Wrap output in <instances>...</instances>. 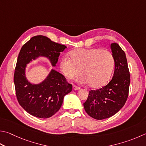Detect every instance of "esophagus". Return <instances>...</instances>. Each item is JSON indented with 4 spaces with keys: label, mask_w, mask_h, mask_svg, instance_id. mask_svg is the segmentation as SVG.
<instances>
[{
    "label": "esophagus",
    "mask_w": 146,
    "mask_h": 146,
    "mask_svg": "<svg viewBox=\"0 0 146 146\" xmlns=\"http://www.w3.org/2000/svg\"><path fill=\"white\" fill-rule=\"evenodd\" d=\"M73 89L74 90H75V91H77V90L80 89V87L76 86V85H73Z\"/></svg>",
    "instance_id": "esophagus-1"
}]
</instances>
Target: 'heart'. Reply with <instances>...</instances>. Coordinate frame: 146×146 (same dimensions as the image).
Wrapping results in <instances>:
<instances>
[{
	"label": "heart",
	"mask_w": 146,
	"mask_h": 146,
	"mask_svg": "<svg viewBox=\"0 0 146 146\" xmlns=\"http://www.w3.org/2000/svg\"><path fill=\"white\" fill-rule=\"evenodd\" d=\"M70 58L63 57L59 62L60 70L68 78L78 76L82 83L98 88L109 80L115 65L112 52L99 48H79L70 53Z\"/></svg>",
	"instance_id": "heart-1"
}]
</instances>
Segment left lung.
Returning <instances> with one entry per match:
<instances>
[{
	"label": "left lung",
	"mask_w": 146,
	"mask_h": 146,
	"mask_svg": "<svg viewBox=\"0 0 146 146\" xmlns=\"http://www.w3.org/2000/svg\"><path fill=\"white\" fill-rule=\"evenodd\" d=\"M110 48L115 59L112 80L102 88L90 91L84 103L87 114L98 120L110 117L119 112L129 94L130 73L125 53L116 43L111 44Z\"/></svg>",
	"instance_id": "obj_1"
}]
</instances>
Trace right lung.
Listing matches in <instances>:
<instances>
[{"mask_svg":"<svg viewBox=\"0 0 146 146\" xmlns=\"http://www.w3.org/2000/svg\"><path fill=\"white\" fill-rule=\"evenodd\" d=\"M66 48L39 35L33 37L21 48L14 74L16 96L19 104L31 115L44 119L52 117L59 111L64 96L72 91L73 86L64 75L55 70H52L41 84H31L25 76L26 64L39 56H45L55 66Z\"/></svg>","mask_w":146,"mask_h":146,"instance_id":"right-lung-1","label":"right lung"}]
</instances>
